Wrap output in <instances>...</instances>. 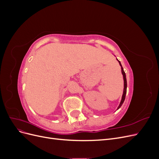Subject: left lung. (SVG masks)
I'll use <instances>...</instances> for the list:
<instances>
[{
  "mask_svg": "<svg viewBox=\"0 0 159 159\" xmlns=\"http://www.w3.org/2000/svg\"><path fill=\"white\" fill-rule=\"evenodd\" d=\"M118 61H119V60H118ZM119 63L120 66H121V71H122V74H123V80H124V89H123V96H122V99H121V103H120V104H119V107H118L117 109H119L120 107H121V105H122V104L123 103L124 101H125V96H126V93H127V79H126L125 73V71H124V70H123V67H122V66H121V62H120V61H119Z\"/></svg>",
  "mask_w": 159,
  "mask_h": 159,
  "instance_id": "1",
  "label": "left lung"
}]
</instances>
